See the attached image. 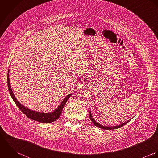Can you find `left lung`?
I'll list each match as a JSON object with an SVG mask.
<instances>
[{
	"label": "left lung",
	"instance_id": "obj_1",
	"mask_svg": "<svg viewBox=\"0 0 158 158\" xmlns=\"http://www.w3.org/2000/svg\"><path fill=\"white\" fill-rule=\"evenodd\" d=\"M89 117H90V120H91V121H92V122L94 124V125H95V126H97V127H99V128H101V129H108V130H109V129H118V128H119V127H121L124 126L125 125H126L127 123H128V122H129V120H128V121H127V122H125V123H122V124H120V125H116V126H103V125H101V124L98 123V122H96L95 121V119L92 117L91 111L90 112Z\"/></svg>",
	"mask_w": 158,
	"mask_h": 158
}]
</instances>
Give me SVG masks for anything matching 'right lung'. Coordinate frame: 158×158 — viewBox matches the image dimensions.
Masks as SVG:
<instances>
[{
  "mask_svg": "<svg viewBox=\"0 0 158 158\" xmlns=\"http://www.w3.org/2000/svg\"><path fill=\"white\" fill-rule=\"evenodd\" d=\"M9 69L8 71V76H7V82H8V88L10 92V94L11 95L12 99H13L14 102L16 104V106L18 107V108L22 111L24 114H25L28 118L35 120L36 122H40V123H51L54 121H56L57 119H58L60 116L61 115L62 111L63 110V107L64 106L68 98L72 95V94L67 95L64 99L62 102L60 103V104L58 106V107L53 112H48V113H43V112H38L36 111L32 110L31 109H28L27 107H26L23 105H22L16 99L15 96L14 95L10 82V78H9Z\"/></svg>",
  "mask_w": 158,
  "mask_h": 158,
  "instance_id": "1",
  "label": "right lung"
}]
</instances>
